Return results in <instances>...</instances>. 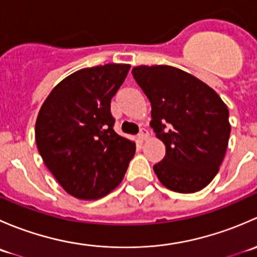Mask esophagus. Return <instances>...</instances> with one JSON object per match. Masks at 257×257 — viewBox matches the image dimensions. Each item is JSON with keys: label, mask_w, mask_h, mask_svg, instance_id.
I'll return each mask as SVG.
<instances>
[{"label": "esophagus", "mask_w": 257, "mask_h": 257, "mask_svg": "<svg viewBox=\"0 0 257 257\" xmlns=\"http://www.w3.org/2000/svg\"><path fill=\"white\" fill-rule=\"evenodd\" d=\"M148 138H149V132L143 128L141 131V133H139V139H141V141H147Z\"/></svg>", "instance_id": "esophagus-1"}]
</instances>
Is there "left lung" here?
Returning a JSON list of instances; mask_svg holds the SVG:
<instances>
[{
  "mask_svg": "<svg viewBox=\"0 0 257 257\" xmlns=\"http://www.w3.org/2000/svg\"><path fill=\"white\" fill-rule=\"evenodd\" d=\"M134 78L152 104L150 126L165 145L154 165L160 183L177 193H195L215 178L231 125L229 109L203 80L175 67H134Z\"/></svg>",
  "mask_w": 257,
  "mask_h": 257,
  "instance_id": "8db88e82",
  "label": "left lung"
}]
</instances>
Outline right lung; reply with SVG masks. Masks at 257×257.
<instances>
[{"mask_svg": "<svg viewBox=\"0 0 257 257\" xmlns=\"http://www.w3.org/2000/svg\"><path fill=\"white\" fill-rule=\"evenodd\" d=\"M131 64L108 63L69 74L52 89L36 120V143L59 185L97 200L123 180L136 143L113 129L110 100Z\"/></svg>", "mask_w": 257, "mask_h": 257, "instance_id": "obj_1", "label": "right lung"}]
</instances>
